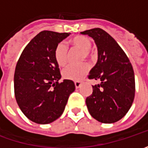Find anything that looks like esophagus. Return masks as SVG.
I'll return each mask as SVG.
<instances>
[{
	"mask_svg": "<svg viewBox=\"0 0 148 148\" xmlns=\"http://www.w3.org/2000/svg\"><path fill=\"white\" fill-rule=\"evenodd\" d=\"M81 85H82L81 82H78V81L75 82V86H76V88H80L81 87Z\"/></svg>",
	"mask_w": 148,
	"mask_h": 148,
	"instance_id": "34e87169",
	"label": "esophagus"
}]
</instances>
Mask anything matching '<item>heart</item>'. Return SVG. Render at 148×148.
Masks as SVG:
<instances>
[{"label": "heart", "mask_w": 148, "mask_h": 148, "mask_svg": "<svg viewBox=\"0 0 148 148\" xmlns=\"http://www.w3.org/2000/svg\"><path fill=\"white\" fill-rule=\"evenodd\" d=\"M69 43L74 48H78L83 51V58L85 57H92L90 52L91 41L88 38L82 35L74 36L69 40ZM54 58L57 63L60 66L66 65L67 61V48L63 43H59L54 50ZM90 70L88 63H81V64H69L62 71V77L66 80L71 81H79Z\"/></svg>", "instance_id": "1"}]
</instances>
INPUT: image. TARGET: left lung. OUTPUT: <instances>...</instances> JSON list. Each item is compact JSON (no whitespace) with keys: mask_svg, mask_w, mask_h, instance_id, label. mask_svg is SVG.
I'll list each match as a JSON object with an SVG mask.
<instances>
[{"mask_svg":"<svg viewBox=\"0 0 148 148\" xmlns=\"http://www.w3.org/2000/svg\"><path fill=\"white\" fill-rule=\"evenodd\" d=\"M95 40L98 60L89 79L99 80L86 99L90 115L97 121L112 123L124 116L134 102L135 79L127 55L110 35L99 28L82 32Z\"/></svg>","mask_w":148,"mask_h":148,"instance_id":"8db88e82","label":"left lung"}]
</instances>
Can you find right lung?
Returning <instances> with one entry per match:
<instances>
[{"label":"right lung","instance_id":"1","mask_svg":"<svg viewBox=\"0 0 148 148\" xmlns=\"http://www.w3.org/2000/svg\"><path fill=\"white\" fill-rule=\"evenodd\" d=\"M70 33L44 30L23 50L15 66L14 95L20 109L29 120L47 124L63 113L69 95L75 90L71 80L61 79L54 58L56 46Z\"/></svg>","mask_w":148,"mask_h":148}]
</instances>
